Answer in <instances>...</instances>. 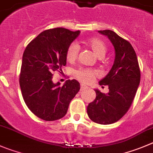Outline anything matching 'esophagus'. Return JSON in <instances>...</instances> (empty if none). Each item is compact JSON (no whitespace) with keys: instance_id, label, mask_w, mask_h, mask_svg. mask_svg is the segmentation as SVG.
Wrapping results in <instances>:
<instances>
[{"instance_id":"esophagus-1","label":"esophagus","mask_w":153,"mask_h":153,"mask_svg":"<svg viewBox=\"0 0 153 153\" xmlns=\"http://www.w3.org/2000/svg\"><path fill=\"white\" fill-rule=\"evenodd\" d=\"M80 88H81V90L86 89V88H88V86H86V85H83V84H81V85H80Z\"/></svg>"}]
</instances>
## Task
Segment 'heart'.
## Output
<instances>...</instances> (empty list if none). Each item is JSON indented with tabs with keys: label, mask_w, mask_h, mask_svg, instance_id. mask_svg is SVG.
<instances>
[{
	"label": "heart",
	"mask_w": 153,
	"mask_h": 153,
	"mask_svg": "<svg viewBox=\"0 0 153 153\" xmlns=\"http://www.w3.org/2000/svg\"><path fill=\"white\" fill-rule=\"evenodd\" d=\"M85 44L91 48L94 54L98 58H103L107 52V46L103 40L98 38H91L85 42ZM79 46L77 43H72L69 45L66 52V59L68 62H74L78 56ZM97 75V71L94 70L79 69L75 72V76L81 82H91Z\"/></svg>",
	"instance_id": "1"
}]
</instances>
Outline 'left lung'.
Returning a JSON list of instances; mask_svg holds the SVG:
<instances>
[{
	"mask_svg": "<svg viewBox=\"0 0 153 153\" xmlns=\"http://www.w3.org/2000/svg\"><path fill=\"white\" fill-rule=\"evenodd\" d=\"M108 37L116 52L114 64L101 85H108L109 92L96 89V97L87 107L88 117L94 123L110 125L119 121L128 112L140 80L136 52L128 40L110 30H98Z\"/></svg>",
	"mask_w": 153,
	"mask_h": 153,
	"instance_id": "8db88e82",
	"label": "left lung"
}]
</instances>
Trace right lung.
Wrapping results in <instances>:
<instances>
[{
  "mask_svg": "<svg viewBox=\"0 0 153 153\" xmlns=\"http://www.w3.org/2000/svg\"><path fill=\"white\" fill-rule=\"evenodd\" d=\"M79 34V30L65 27L49 29L31 40L24 51L19 74L22 94L29 110L45 121L64 117L79 91L76 79H68L62 86L52 79L54 72L66 65L67 49Z\"/></svg>",
  "mask_w": 153,
  "mask_h": 153,
  "instance_id": "obj_1",
  "label": "right lung"
}]
</instances>
